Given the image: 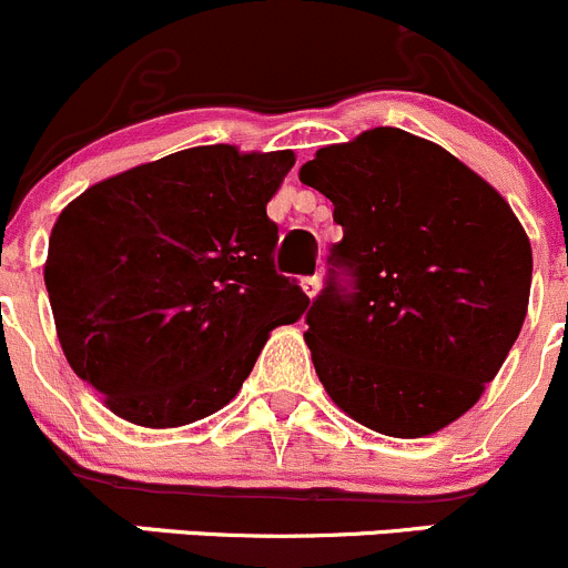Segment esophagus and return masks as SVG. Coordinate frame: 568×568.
<instances>
[{
	"instance_id": "34e87169",
	"label": "esophagus",
	"mask_w": 568,
	"mask_h": 568,
	"mask_svg": "<svg viewBox=\"0 0 568 568\" xmlns=\"http://www.w3.org/2000/svg\"><path fill=\"white\" fill-rule=\"evenodd\" d=\"M302 291H305L311 300H316L318 291H321V277H305V280H302Z\"/></svg>"
}]
</instances>
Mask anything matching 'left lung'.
<instances>
[{"mask_svg": "<svg viewBox=\"0 0 568 568\" xmlns=\"http://www.w3.org/2000/svg\"><path fill=\"white\" fill-rule=\"evenodd\" d=\"M343 242L305 343L329 398L371 432L417 439L478 404L528 316L532 252L491 183L409 131H363L300 170Z\"/></svg>", "mask_w": 568, "mask_h": 568, "instance_id": "left-lung-1", "label": "left lung"}]
</instances>
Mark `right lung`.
<instances>
[{
  "label": "right lung",
  "instance_id": "obj_1",
  "mask_svg": "<svg viewBox=\"0 0 568 568\" xmlns=\"http://www.w3.org/2000/svg\"><path fill=\"white\" fill-rule=\"evenodd\" d=\"M294 151L200 145L62 209L43 266L57 337L123 420L178 428L231 404L268 332L311 300L274 272L266 216Z\"/></svg>",
  "mask_w": 568,
  "mask_h": 568
}]
</instances>
